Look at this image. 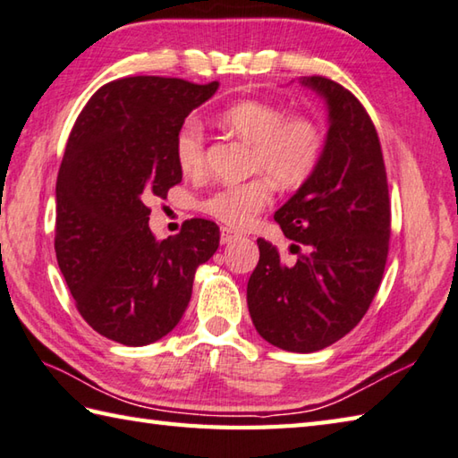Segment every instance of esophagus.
I'll return each instance as SVG.
<instances>
[{"mask_svg":"<svg viewBox=\"0 0 458 458\" xmlns=\"http://www.w3.org/2000/svg\"><path fill=\"white\" fill-rule=\"evenodd\" d=\"M239 235L235 231H231L229 227H221V245H227V243H231L233 239H237Z\"/></svg>","mask_w":458,"mask_h":458,"instance_id":"34e87169","label":"esophagus"}]
</instances>
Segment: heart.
Listing matches in <instances>:
<instances>
[{"instance_id": "b5f03b06", "label": "heart", "mask_w": 458, "mask_h": 458, "mask_svg": "<svg viewBox=\"0 0 458 458\" xmlns=\"http://www.w3.org/2000/svg\"><path fill=\"white\" fill-rule=\"evenodd\" d=\"M219 123L241 140L253 143L251 167L263 171L241 183L215 189L199 201V209L233 229H245L273 201V181L284 189L303 185L321 161L325 135L315 117L287 115L283 106L263 99H243L223 109ZM175 163L185 177L205 171V133L187 119L177 129Z\"/></svg>"}]
</instances>
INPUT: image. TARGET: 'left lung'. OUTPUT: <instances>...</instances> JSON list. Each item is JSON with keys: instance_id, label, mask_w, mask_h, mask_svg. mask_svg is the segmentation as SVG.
Segmentation results:
<instances>
[{"instance_id": "obj_1", "label": "left lung", "mask_w": 458, "mask_h": 458, "mask_svg": "<svg viewBox=\"0 0 458 458\" xmlns=\"http://www.w3.org/2000/svg\"><path fill=\"white\" fill-rule=\"evenodd\" d=\"M301 83L327 101L329 131L313 175L275 213L297 243V261L284 265L277 247L257 239L247 305L267 343L313 352L355 329L373 303L389 255L391 203L381 141L360 101L323 75Z\"/></svg>"}]
</instances>
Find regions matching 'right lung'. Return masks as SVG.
<instances>
[{"label": "right lung", "instance_id": "right-lung-1", "mask_svg": "<svg viewBox=\"0 0 458 458\" xmlns=\"http://www.w3.org/2000/svg\"><path fill=\"white\" fill-rule=\"evenodd\" d=\"M219 83L137 75L93 93L69 133L55 185V255L77 310L107 339L143 347L175 329L219 227L189 219L155 239L148 207L181 183L177 129Z\"/></svg>", "mask_w": 458, "mask_h": 458}]
</instances>
